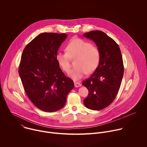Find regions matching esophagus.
I'll return each instance as SVG.
<instances>
[{
    "label": "esophagus",
    "mask_w": 147,
    "mask_h": 147,
    "mask_svg": "<svg viewBox=\"0 0 147 147\" xmlns=\"http://www.w3.org/2000/svg\"><path fill=\"white\" fill-rule=\"evenodd\" d=\"M81 86V83H80L79 82H74V86L75 87H79Z\"/></svg>",
    "instance_id": "1"
}]
</instances>
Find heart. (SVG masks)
<instances>
[{
    "mask_svg": "<svg viewBox=\"0 0 147 147\" xmlns=\"http://www.w3.org/2000/svg\"><path fill=\"white\" fill-rule=\"evenodd\" d=\"M66 51V53L58 52L56 59L62 70L68 73L71 67L70 59H76V67L69 73V76L74 80L81 79L86 73H92L100 63V50L84 39H72L67 45Z\"/></svg>",
    "mask_w": 147,
    "mask_h": 147,
    "instance_id": "heart-1",
    "label": "heart"
}]
</instances>
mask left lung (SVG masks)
Listing matches in <instances>:
<instances>
[{
	"label": "left lung",
	"instance_id": "8db88e82",
	"mask_svg": "<svg viewBox=\"0 0 147 147\" xmlns=\"http://www.w3.org/2000/svg\"><path fill=\"white\" fill-rule=\"evenodd\" d=\"M83 36L92 40L100 52L97 69L82 83L89 91L84 104L90 109L102 110L113 102L121 85L124 73L121 51L116 42L102 31H92Z\"/></svg>",
	"mask_w": 147,
	"mask_h": 147
}]
</instances>
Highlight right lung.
Listing matches in <instances>:
<instances>
[{"label": "right lung", "instance_id": "right-lung-1", "mask_svg": "<svg viewBox=\"0 0 147 147\" xmlns=\"http://www.w3.org/2000/svg\"><path fill=\"white\" fill-rule=\"evenodd\" d=\"M66 34L44 32L25 47L18 73L27 96L34 105L48 112L65 106L73 81L63 73L56 59Z\"/></svg>", "mask_w": 147, "mask_h": 147}]
</instances>
